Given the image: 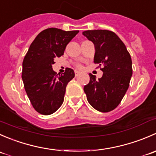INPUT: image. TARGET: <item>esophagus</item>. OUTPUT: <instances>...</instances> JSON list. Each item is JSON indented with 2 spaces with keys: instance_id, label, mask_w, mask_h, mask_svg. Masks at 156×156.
<instances>
[{
  "instance_id": "34e87169",
  "label": "esophagus",
  "mask_w": 156,
  "mask_h": 156,
  "mask_svg": "<svg viewBox=\"0 0 156 156\" xmlns=\"http://www.w3.org/2000/svg\"><path fill=\"white\" fill-rule=\"evenodd\" d=\"M81 73V72H79V71H78V70H75V76H78V75H79V74Z\"/></svg>"
}]
</instances>
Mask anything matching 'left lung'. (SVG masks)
I'll use <instances>...</instances> for the list:
<instances>
[{"mask_svg": "<svg viewBox=\"0 0 156 156\" xmlns=\"http://www.w3.org/2000/svg\"><path fill=\"white\" fill-rule=\"evenodd\" d=\"M83 34L95 48L94 62L103 66V76L96 79L90 73L84 87L87 101L97 111L108 112L115 108L128 89L132 76V61L125 44L108 30H87Z\"/></svg>", "mask_w": 156, "mask_h": 156, "instance_id": "left-lung-1", "label": "left lung"}]
</instances>
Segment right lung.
<instances>
[{
    "label": "right lung",
    "mask_w": 156,
    "mask_h": 156,
    "mask_svg": "<svg viewBox=\"0 0 156 156\" xmlns=\"http://www.w3.org/2000/svg\"><path fill=\"white\" fill-rule=\"evenodd\" d=\"M78 32L50 28L39 33L30 45L23 62L22 78L31 105L40 114H53L63 103L66 88L75 72L67 68L62 75H56L52 66Z\"/></svg>",
    "instance_id": "obj_1"
}]
</instances>
